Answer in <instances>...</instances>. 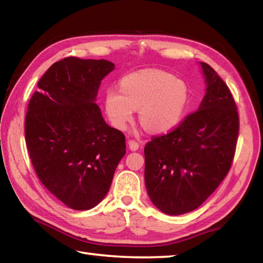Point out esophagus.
<instances>
[{
  "instance_id": "esophagus-1",
  "label": "esophagus",
  "mask_w": 263,
  "mask_h": 263,
  "mask_svg": "<svg viewBox=\"0 0 263 263\" xmlns=\"http://www.w3.org/2000/svg\"><path fill=\"white\" fill-rule=\"evenodd\" d=\"M128 147H130L131 151H138L139 149V144L136 140H130L128 141Z\"/></svg>"
}]
</instances>
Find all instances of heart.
<instances>
[{"label":"heart","mask_w":263,"mask_h":263,"mask_svg":"<svg viewBox=\"0 0 263 263\" xmlns=\"http://www.w3.org/2000/svg\"><path fill=\"white\" fill-rule=\"evenodd\" d=\"M189 103L187 84L161 70L126 74L121 89L109 88L104 97V109L114 126L126 128L139 108L140 122L153 133H166L178 126Z\"/></svg>","instance_id":"1"}]
</instances>
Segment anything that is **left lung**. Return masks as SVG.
Here are the masks:
<instances>
[{
	"mask_svg": "<svg viewBox=\"0 0 263 263\" xmlns=\"http://www.w3.org/2000/svg\"><path fill=\"white\" fill-rule=\"evenodd\" d=\"M207 89L198 110L145 146V184L152 202L168 215L194 211L230 170L239 116L230 88L201 62Z\"/></svg>",
	"mask_w": 263,
	"mask_h": 263,
	"instance_id": "1",
	"label": "left lung"
}]
</instances>
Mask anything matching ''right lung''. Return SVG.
Instances as JSON below:
<instances>
[{
    "label": "right lung",
    "mask_w": 263,
    "mask_h": 263,
    "mask_svg": "<svg viewBox=\"0 0 263 263\" xmlns=\"http://www.w3.org/2000/svg\"><path fill=\"white\" fill-rule=\"evenodd\" d=\"M114 70L107 60L65 57L52 64L28 102L25 141L41 183L66 206L87 211L110 189L125 136L104 122L95 99Z\"/></svg>",
    "instance_id": "right-lung-1"
}]
</instances>
